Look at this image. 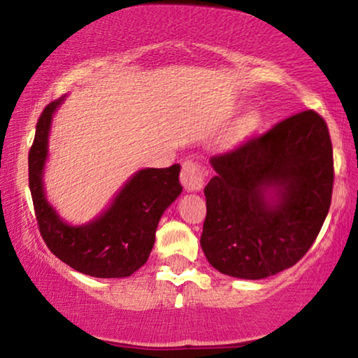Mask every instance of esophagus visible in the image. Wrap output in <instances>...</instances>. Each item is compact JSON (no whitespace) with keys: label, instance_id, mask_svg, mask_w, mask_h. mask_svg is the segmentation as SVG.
Listing matches in <instances>:
<instances>
[{"label":"esophagus","instance_id":"1","mask_svg":"<svg viewBox=\"0 0 358 358\" xmlns=\"http://www.w3.org/2000/svg\"><path fill=\"white\" fill-rule=\"evenodd\" d=\"M180 182L187 192H199L205 185V173L200 164L194 159H185L180 171Z\"/></svg>","mask_w":358,"mask_h":358}]
</instances>
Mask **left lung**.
Returning <instances> with one entry per match:
<instances>
[{"instance_id": "obj_1", "label": "left lung", "mask_w": 358, "mask_h": 358, "mask_svg": "<svg viewBox=\"0 0 358 358\" xmlns=\"http://www.w3.org/2000/svg\"><path fill=\"white\" fill-rule=\"evenodd\" d=\"M210 163L217 174L203 189L200 236L207 261L248 280L295 266L331 207L334 159L324 119L311 109L298 112Z\"/></svg>"}]
</instances>
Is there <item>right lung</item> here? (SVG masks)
I'll use <instances>...</instances> for the list:
<instances>
[{
  "instance_id": "1",
  "label": "right lung",
  "mask_w": 358,
  "mask_h": 358,
  "mask_svg": "<svg viewBox=\"0 0 358 358\" xmlns=\"http://www.w3.org/2000/svg\"><path fill=\"white\" fill-rule=\"evenodd\" d=\"M62 102L63 97L42 110L29 151V187L38 231L47 248L75 271L99 278L129 277L148 261L161 215L182 192L180 166L138 171L99 218L70 227L47 202L42 182L52 114Z\"/></svg>"
}]
</instances>
